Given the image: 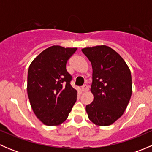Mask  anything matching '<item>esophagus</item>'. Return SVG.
Instances as JSON below:
<instances>
[{
  "label": "esophagus",
  "instance_id": "1",
  "mask_svg": "<svg viewBox=\"0 0 152 152\" xmlns=\"http://www.w3.org/2000/svg\"><path fill=\"white\" fill-rule=\"evenodd\" d=\"M88 90H89V87L87 85H85L83 86V87H82V92H87V91H88Z\"/></svg>",
  "mask_w": 152,
  "mask_h": 152
}]
</instances>
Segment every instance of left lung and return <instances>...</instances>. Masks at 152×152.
<instances>
[{
	"mask_svg": "<svg viewBox=\"0 0 152 152\" xmlns=\"http://www.w3.org/2000/svg\"><path fill=\"white\" fill-rule=\"evenodd\" d=\"M82 51L91 62L93 101L86 106L88 118L98 126H110L122 116L132 92L131 72L111 48L97 45Z\"/></svg>",
	"mask_w": 152,
	"mask_h": 152,
	"instance_id": "1",
	"label": "left lung"
}]
</instances>
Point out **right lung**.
Segmentation results:
<instances>
[{
  "instance_id": "right-lung-1",
  "label": "right lung",
  "mask_w": 152,
  "mask_h": 152,
  "mask_svg": "<svg viewBox=\"0 0 152 152\" xmlns=\"http://www.w3.org/2000/svg\"><path fill=\"white\" fill-rule=\"evenodd\" d=\"M76 48L53 45L31 63L27 93L35 115L47 126H58L68 117L76 102L77 91L70 85L66 64Z\"/></svg>"
}]
</instances>
